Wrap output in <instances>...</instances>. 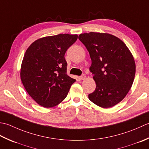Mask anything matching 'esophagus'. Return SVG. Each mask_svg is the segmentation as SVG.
Returning a JSON list of instances; mask_svg holds the SVG:
<instances>
[{
  "instance_id": "34e87169",
  "label": "esophagus",
  "mask_w": 149,
  "mask_h": 149,
  "mask_svg": "<svg viewBox=\"0 0 149 149\" xmlns=\"http://www.w3.org/2000/svg\"><path fill=\"white\" fill-rule=\"evenodd\" d=\"M86 74H83L82 75H81L80 77V80H84V79H86Z\"/></svg>"
}]
</instances>
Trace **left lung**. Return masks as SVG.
Returning a JSON list of instances; mask_svg holds the SVG:
<instances>
[{"instance_id":"obj_1","label":"left lung","mask_w":149,"mask_h":149,"mask_svg":"<svg viewBox=\"0 0 149 149\" xmlns=\"http://www.w3.org/2000/svg\"><path fill=\"white\" fill-rule=\"evenodd\" d=\"M78 39L89 53V70L96 85L89 99L99 107H113L131 88L136 72L134 57L123 41L108 33H86Z\"/></svg>"}]
</instances>
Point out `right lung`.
I'll return each mask as SVG.
<instances>
[{
	"instance_id": "add662e5",
	"label": "right lung",
	"mask_w": 149,
	"mask_h": 149,
	"mask_svg": "<svg viewBox=\"0 0 149 149\" xmlns=\"http://www.w3.org/2000/svg\"><path fill=\"white\" fill-rule=\"evenodd\" d=\"M77 35L59 34L35 41L26 50L20 78L29 96L44 107L58 105L76 81L67 74L65 53Z\"/></svg>"
}]
</instances>
